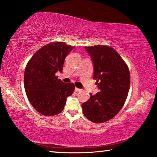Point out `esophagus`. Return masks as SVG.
I'll return each mask as SVG.
<instances>
[{"instance_id": "esophagus-1", "label": "esophagus", "mask_w": 157, "mask_h": 157, "mask_svg": "<svg viewBox=\"0 0 157 157\" xmlns=\"http://www.w3.org/2000/svg\"><path fill=\"white\" fill-rule=\"evenodd\" d=\"M81 90V89H78V88H77V87L75 88V91H80Z\"/></svg>"}]
</instances>
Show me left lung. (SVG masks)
Masks as SVG:
<instances>
[{
    "label": "left lung",
    "instance_id": "1",
    "mask_svg": "<svg viewBox=\"0 0 157 157\" xmlns=\"http://www.w3.org/2000/svg\"><path fill=\"white\" fill-rule=\"evenodd\" d=\"M94 64V79L100 92L90 94L82 103V112L94 123H103L116 115L128 96L131 77L128 66L120 55L108 46L85 47Z\"/></svg>",
    "mask_w": 157,
    "mask_h": 157
}]
</instances>
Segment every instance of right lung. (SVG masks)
<instances>
[{"label":"right lung","instance_id":"add662e5","mask_svg":"<svg viewBox=\"0 0 157 157\" xmlns=\"http://www.w3.org/2000/svg\"><path fill=\"white\" fill-rule=\"evenodd\" d=\"M74 47L63 42L46 44L35 53L26 64L24 76L25 91L34 109L45 116L60 113L67 98L75 89L55 76L62 72L64 60Z\"/></svg>","mask_w":157,"mask_h":157}]
</instances>
